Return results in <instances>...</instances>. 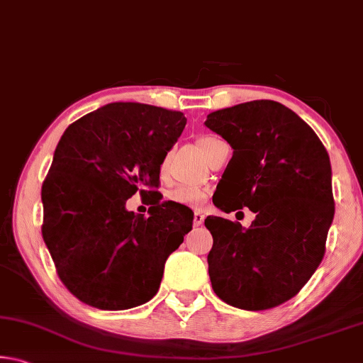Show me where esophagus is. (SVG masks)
Wrapping results in <instances>:
<instances>
[{
    "label": "esophagus",
    "instance_id": "34e87169",
    "mask_svg": "<svg viewBox=\"0 0 363 363\" xmlns=\"http://www.w3.org/2000/svg\"><path fill=\"white\" fill-rule=\"evenodd\" d=\"M203 220H205V214L203 213H200V211H195L194 213V225L195 227H199V225L203 224Z\"/></svg>",
    "mask_w": 363,
    "mask_h": 363
}]
</instances>
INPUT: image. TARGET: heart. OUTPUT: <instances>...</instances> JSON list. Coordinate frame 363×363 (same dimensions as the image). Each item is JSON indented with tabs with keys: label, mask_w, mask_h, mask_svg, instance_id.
Wrapping results in <instances>:
<instances>
[{
	"label": "heart",
	"mask_w": 363,
	"mask_h": 363,
	"mask_svg": "<svg viewBox=\"0 0 363 363\" xmlns=\"http://www.w3.org/2000/svg\"><path fill=\"white\" fill-rule=\"evenodd\" d=\"M214 140H218V139L205 136V138L199 139L196 145H199L200 152L203 153V155H206L208 149H210V145L214 143ZM168 162H169V153L164 155L163 162H162V167H160L162 174L167 173ZM168 199L171 201H174V203H179V205H184V206H201L208 199V190L203 189V187H195V186H177L173 190H169Z\"/></svg>",
	"instance_id": "obj_1"
}]
</instances>
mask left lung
Here are the masks:
<instances>
[{
  "label": "left lung",
  "mask_w": 363,
  "mask_h": 363,
  "mask_svg": "<svg viewBox=\"0 0 363 363\" xmlns=\"http://www.w3.org/2000/svg\"><path fill=\"white\" fill-rule=\"evenodd\" d=\"M205 126L233 149L213 203L256 214L248 229L205 219L213 290L238 309H270L291 299L323 259L335 216L328 152L304 120L275 101L216 110Z\"/></svg>",
  "instance_id": "left-lung-1"
}]
</instances>
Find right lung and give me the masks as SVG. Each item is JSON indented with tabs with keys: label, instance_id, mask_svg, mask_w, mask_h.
Returning a JSON list of instances; mask_svg holds the SVG:
<instances>
[{
	"label": "right lung",
	"instance_id": "right-lung-1",
	"mask_svg": "<svg viewBox=\"0 0 363 363\" xmlns=\"http://www.w3.org/2000/svg\"><path fill=\"white\" fill-rule=\"evenodd\" d=\"M181 112L112 102L67 128L41 187L43 240L73 296L102 311L155 296L164 262L192 230L194 211L155 192L160 167L186 126ZM150 196V216L125 200Z\"/></svg>",
	"mask_w": 363,
	"mask_h": 363
}]
</instances>
